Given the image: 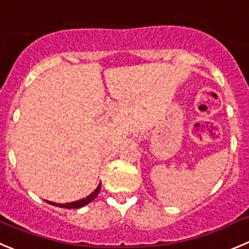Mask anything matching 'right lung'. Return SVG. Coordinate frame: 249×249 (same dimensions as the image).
Listing matches in <instances>:
<instances>
[{"label":"right lung","mask_w":249,"mask_h":249,"mask_svg":"<svg viewBox=\"0 0 249 249\" xmlns=\"http://www.w3.org/2000/svg\"><path fill=\"white\" fill-rule=\"evenodd\" d=\"M99 190H101V183H99V185L97 187V189L94 190V192L92 193V194H89L87 196V198H83L81 199V200H77V201H73V203H67V204H56V203H51V201H48L49 204H53V205L55 206H59V208H65V209H78V208H82V206L87 205V204H89L90 201L93 200V199L97 198V195L99 194Z\"/></svg>","instance_id":"right-lung-1"}]
</instances>
